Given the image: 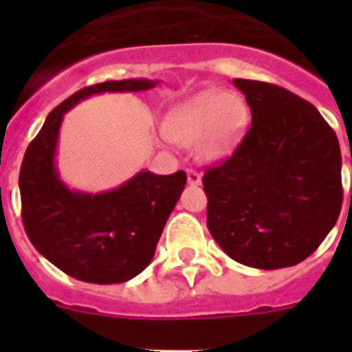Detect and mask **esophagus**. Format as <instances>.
<instances>
[{"instance_id": "esophagus-1", "label": "esophagus", "mask_w": 352, "mask_h": 352, "mask_svg": "<svg viewBox=\"0 0 352 352\" xmlns=\"http://www.w3.org/2000/svg\"><path fill=\"white\" fill-rule=\"evenodd\" d=\"M186 175H188V184H192V186H199L201 181H203V179H201V173L195 170H188Z\"/></svg>"}]
</instances>
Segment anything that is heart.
Listing matches in <instances>:
<instances>
[{
	"instance_id": "obj_1",
	"label": "heart",
	"mask_w": 352,
	"mask_h": 352,
	"mask_svg": "<svg viewBox=\"0 0 352 352\" xmlns=\"http://www.w3.org/2000/svg\"><path fill=\"white\" fill-rule=\"evenodd\" d=\"M248 124L245 102L230 93L208 89L173 107L164 118L166 138L181 146L197 144L206 162L226 159L239 144Z\"/></svg>"
}]
</instances>
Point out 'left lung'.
Listing matches in <instances>:
<instances>
[{
  "label": "left lung",
  "instance_id": "8db88e82",
  "mask_svg": "<svg viewBox=\"0 0 352 352\" xmlns=\"http://www.w3.org/2000/svg\"><path fill=\"white\" fill-rule=\"evenodd\" d=\"M252 124L203 177L208 230L234 261L276 270L311 256L342 210V153L316 107L279 85L235 78Z\"/></svg>",
  "mask_w": 352,
  "mask_h": 352
}]
</instances>
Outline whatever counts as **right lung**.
Listing matches in <instances>:
<instances>
[{"label": "right lung", "instance_id": "right-lung-1", "mask_svg": "<svg viewBox=\"0 0 352 352\" xmlns=\"http://www.w3.org/2000/svg\"><path fill=\"white\" fill-rule=\"evenodd\" d=\"M157 80H111L76 91L54 107L29 144L19 170L21 219L30 243L67 276L85 283H124L153 259L164 225L181 197L186 173L138 171L115 190H69L56 168L63 115L91 95L138 93Z\"/></svg>", "mask_w": 352, "mask_h": 352}]
</instances>
